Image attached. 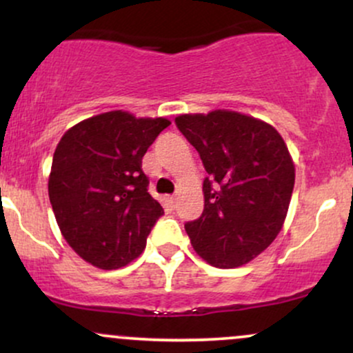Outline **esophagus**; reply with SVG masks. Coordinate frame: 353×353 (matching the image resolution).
I'll return each mask as SVG.
<instances>
[{
  "label": "esophagus",
  "mask_w": 353,
  "mask_h": 353,
  "mask_svg": "<svg viewBox=\"0 0 353 353\" xmlns=\"http://www.w3.org/2000/svg\"><path fill=\"white\" fill-rule=\"evenodd\" d=\"M165 202H168L171 208H174V205H176V196H165Z\"/></svg>",
  "instance_id": "esophagus-1"
}]
</instances>
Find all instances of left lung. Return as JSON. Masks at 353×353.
I'll use <instances>...</instances> for the list:
<instances>
[{
	"instance_id": "obj_1",
	"label": "left lung",
	"mask_w": 353,
	"mask_h": 353,
	"mask_svg": "<svg viewBox=\"0 0 353 353\" xmlns=\"http://www.w3.org/2000/svg\"><path fill=\"white\" fill-rule=\"evenodd\" d=\"M176 125L208 172L204 210L184 225L190 244L219 269L244 265L285 221L295 182L289 149L272 125L241 112L182 114Z\"/></svg>"
}]
</instances>
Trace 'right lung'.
<instances>
[{"mask_svg":"<svg viewBox=\"0 0 353 353\" xmlns=\"http://www.w3.org/2000/svg\"><path fill=\"white\" fill-rule=\"evenodd\" d=\"M171 124L111 111L72 125L61 137L48 182L61 234L79 257L119 269L144 250L164 209L148 192L143 157Z\"/></svg>","mask_w":353,"mask_h":353,"instance_id":"1","label":"right lung"}]
</instances>
